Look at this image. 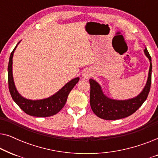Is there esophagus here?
I'll list each match as a JSON object with an SVG mask.
<instances>
[{
  "instance_id": "obj_1",
  "label": "esophagus",
  "mask_w": 158,
  "mask_h": 158,
  "mask_svg": "<svg viewBox=\"0 0 158 158\" xmlns=\"http://www.w3.org/2000/svg\"><path fill=\"white\" fill-rule=\"evenodd\" d=\"M93 72L90 69H85V70H83V74H82V76L84 79H88L89 77L92 76Z\"/></svg>"
}]
</instances>
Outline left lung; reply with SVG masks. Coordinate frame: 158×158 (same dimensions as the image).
Wrapping results in <instances>:
<instances>
[{
  "label": "left lung",
  "instance_id": "obj_1",
  "mask_svg": "<svg viewBox=\"0 0 158 158\" xmlns=\"http://www.w3.org/2000/svg\"><path fill=\"white\" fill-rule=\"evenodd\" d=\"M144 55L150 61L148 77L141 93L136 97L127 100H116L110 98L103 94L98 82L90 79V104L92 111L98 117L106 120H116L131 115L141 106L148 98L150 92L152 78V60L148 49H144Z\"/></svg>",
  "mask_w": 158,
  "mask_h": 158
}]
</instances>
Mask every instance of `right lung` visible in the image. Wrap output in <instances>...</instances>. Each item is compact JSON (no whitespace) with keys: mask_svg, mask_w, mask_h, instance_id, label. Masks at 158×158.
Listing matches in <instances>:
<instances>
[{"mask_svg":"<svg viewBox=\"0 0 158 158\" xmlns=\"http://www.w3.org/2000/svg\"><path fill=\"white\" fill-rule=\"evenodd\" d=\"M19 42L10 53L8 66V88L14 102L30 116L36 117H47L57 114L65 104L71 90L79 81V77H75L67 83L61 89L48 98L40 100H30L23 97L17 90L13 77V57Z\"/></svg>","mask_w":158,"mask_h":158,"instance_id":"1","label":"right lung"}]
</instances>
